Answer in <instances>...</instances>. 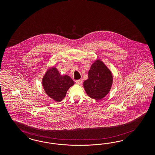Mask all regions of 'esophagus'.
<instances>
[{"label":"esophagus","instance_id":"esophagus-1","mask_svg":"<svg viewBox=\"0 0 155 155\" xmlns=\"http://www.w3.org/2000/svg\"><path fill=\"white\" fill-rule=\"evenodd\" d=\"M75 82H76V84H82V80H77V81H75Z\"/></svg>","mask_w":155,"mask_h":155}]
</instances>
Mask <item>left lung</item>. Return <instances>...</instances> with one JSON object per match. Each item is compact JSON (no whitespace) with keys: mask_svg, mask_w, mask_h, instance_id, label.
Listing matches in <instances>:
<instances>
[{"mask_svg":"<svg viewBox=\"0 0 155 155\" xmlns=\"http://www.w3.org/2000/svg\"><path fill=\"white\" fill-rule=\"evenodd\" d=\"M113 77L111 71L103 61L97 59L88 72V79L84 82L86 94L91 98L101 99L106 96L112 87Z\"/></svg>","mask_w":155,"mask_h":155,"instance_id":"left-lung-1","label":"left lung"}]
</instances>
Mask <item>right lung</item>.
Returning <instances> with one entry per match:
<instances>
[{
  "instance_id": "add662e5",
  "label": "right lung",
  "mask_w": 155,
  "mask_h": 155,
  "mask_svg": "<svg viewBox=\"0 0 155 155\" xmlns=\"http://www.w3.org/2000/svg\"><path fill=\"white\" fill-rule=\"evenodd\" d=\"M74 84L69 75H61L55 66L49 68L42 78V87L45 93L57 102L65 97L67 91Z\"/></svg>"
}]
</instances>
